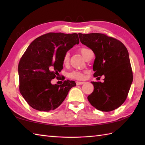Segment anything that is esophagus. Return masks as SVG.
Wrapping results in <instances>:
<instances>
[{"label":"esophagus","instance_id":"esophagus-1","mask_svg":"<svg viewBox=\"0 0 145 145\" xmlns=\"http://www.w3.org/2000/svg\"><path fill=\"white\" fill-rule=\"evenodd\" d=\"M76 84L77 85H82V84H85V82H77L76 83Z\"/></svg>","mask_w":145,"mask_h":145}]
</instances>
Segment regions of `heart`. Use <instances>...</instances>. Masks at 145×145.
Listing matches in <instances>:
<instances>
[{
  "mask_svg": "<svg viewBox=\"0 0 145 145\" xmlns=\"http://www.w3.org/2000/svg\"><path fill=\"white\" fill-rule=\"evenodd\" d=\"M89 49L87 48H81L80 49L79 51L80 52V54L83 55V57H85L86 54L88 52ZM70 59V53L69 52H66L64 55V57L63 58V62L64 64H67L69 62ZM69 77L73 78V79H76V80H84L85 77V75L84 72H80V71H73V72H70L69 74Z\"/></svg>",
  "mask_w": 145,
  "mask_h": 145,
  "instance_id": "1",
  "label": "heart"
}]
</instances>
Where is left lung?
<instances>
[{
    "instance_id": "1",
    "label": "left lung",
    "mask_w": 145,
    "mask_h": 145,
    "mask_svg": "<svg viewBox=\"0 0 145 145\" xmlns=\"http://www.w3.org/2000/svg\"><path fill=\"white\" fill-rule=\"evenodd\" d=\"M78 35L82 44L95 55L93 76H105L103 83L91 82L94 90L88 100L102 112L118 108L127 99L133 78L127 48L118 40L103 33Z\"/></svg>"
}]
</instances>
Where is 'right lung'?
Here are the masks:
<instances>
[{
	"label": "right lung",
	"instance_id": "1",
	"mask_svg": "<svg viewBox=\"0 0 145 145\" xmlns=\"http://www.w3.org/2000/svg\"><path fill=\"white\" fill-rule=\"evenodd\" d=\"M79 44L77 33L50 32L35 39L21 57L18 66L19 90L29 105L49 112L62 103L74 81L52 85L51 80L63 69L65 54Z\"/></svg>",
	"mask_w": 145,
	"mask_h": 145
}]
</instances>
